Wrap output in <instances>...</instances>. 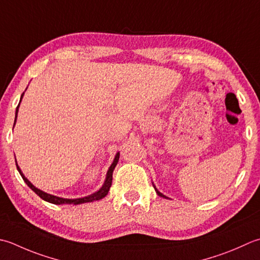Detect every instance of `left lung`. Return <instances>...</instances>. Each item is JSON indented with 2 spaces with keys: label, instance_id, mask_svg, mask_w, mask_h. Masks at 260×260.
I'll return each instance as SVG.
<instances>
[{
  "label": "left lung",
  "instance_id": "1",
  "mask_svg": "<svg viewBox=\"0 0 260 260\" xmlns=\"http://www.w3.org/2000/svg\"><path fill=\"white\" fill-rule=\"evenodd\" d=\"M154 188H155V187H154ZM155 191H156V194H157V195H159V196H161V197H164V198H168V197H167V196H165L164 194H161V192H160L159 190H157V189H156V188H155Z\"/></svg>",
  "mask_w": 260,
  "mask_h": 260
}]
</instances>
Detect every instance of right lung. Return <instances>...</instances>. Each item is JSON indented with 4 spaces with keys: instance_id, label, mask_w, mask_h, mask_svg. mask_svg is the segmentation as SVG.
Returning a JSON list of instances; mask_svg holds the SVG:
<instances>
[{
    "instance_id": "obj_1",
    "label": "right lung",
    "mask_w": 260,
    "mask_h": 260,
    "mask_svg": "<svg viewBox=\"0 0 260 260\" xmlns=\"http://www.w3.org/2000/svg\"><path fill=\"white\" fill-rule=\"evenodd\" d=\"M23 96V93L21 95V99ZM21 99H20V101H21ZM20 105V104H19ZM19 105L17 107V110H15V120H17V115H18V111H19ZM15 120H14V125H15ZM13 125V127H14ZM119 160V152L118 153L116 154L115 159H114V162L111 164V166L109 167L108 171H107V175H106V180L104 182L103 187L100 188V189L98 191H95L94 194H91L89 196H85V197H82V198H74V200H69V198H62V197H57V196H54V195H50V194H47V192H45L43 190L38 189V188H36L31 182H30L27 178L24 177V175L22 174V171L20 170V168L17 164V160H15V165H17V169L18 171L20 172V175H21L22 179L24 180L25 184H27L31 189L37 194L42 200L48 202V203H52V204H56V205H60V204H73V205H78V204H83V203H89V202H94V201H99L101 200V198H104L107 194H108V191L110 189L111 187V182H113V172H114V169L115 167L117 166V162H118Z\"/></svg>"
}]
</instances>
